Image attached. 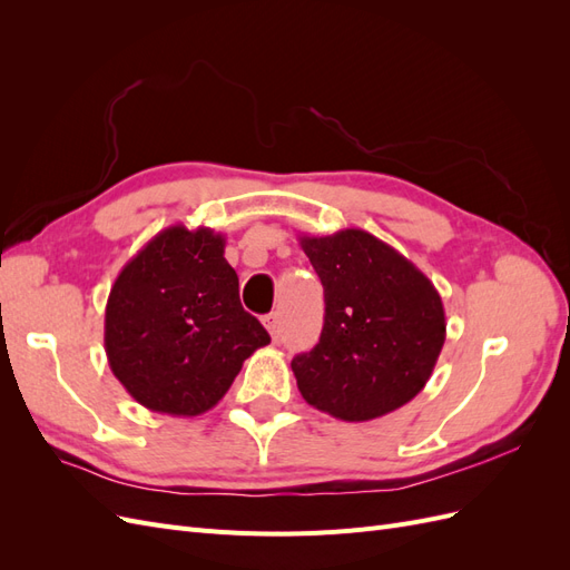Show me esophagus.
I'll use <instances>...</instances> for the list:
<instances>
[{"label":"esophagus","instance_id":"obj_1","mask_svg":"<svg viewBox=\"0 0 570 570\" xmlns=\"http://www.w3.org/2000/svg\"><path fill=\"white\" fill-rule=\"evenodd\" d=\"M264 325H266V331L271 333V337L278 340V333H281V316H278V314L264 316Z\"/></svg>","mask_w":570,"mask_h":570}]
</instances>
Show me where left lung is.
I'll list each match as a JSON object with an SVG mask.
<instances>
[{
  "mask_svg": "<svg viewBox=\"0 0 570 570\" xmlns=\"http://www.w3.org/2000/svg\"><path fill=\"white\" fill-rule=\"evenodd\" d=\"M299 243L325 297L318 344L292 358L304 400L350 423L411 402L433 375L446 335L435 285L366 230L302 235Z\"/></svg>",
  "mask_w": 570,
  "mask_h": 570,
  "instance_id": "obj_1",
  "label": "left lung"
}]
</instances>
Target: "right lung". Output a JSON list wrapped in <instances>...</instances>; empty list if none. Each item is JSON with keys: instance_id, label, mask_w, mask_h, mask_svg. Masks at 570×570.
Returning a JSON list of instances; mask_svg holds the SVG:
<instances>
[{"instance_id": "1", "label": "right lung", "mask_w": 570, "mask_h": 570, "mask_svg": "<svg viewBox=\"0 0 570 570\" xmlns=\"http://www.w3.org/2000/svg\"><path fill=\"white\" fill-rule=\"evenodd\" d=\"M226 237L170 226L118 273L105 314V350L135 402L168 416L218 404L266 327L239 304Z\"/></svg>"}]
</instances>
